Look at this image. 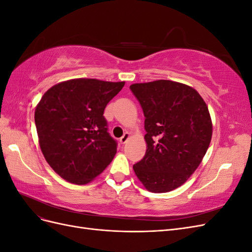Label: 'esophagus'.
Wrapping results in <instances>:
<instances>
[{
	"mask_svg": "<svg viewBox=\"0 0 252 252\" xmlns=\"http://www.w3.org/2000/svg\"><path fill=\"white\" fill-rule=\"evenodd\" d=\"M129 138H130V134H129L128 132H125V133L123 134V136H121V139H120L121 144H125V143L128 141Z\"/></svg>",
	"mask_w": 252,
	"mask_h": 252,
	"instance_id": "1",
	"label": "esophagus"
}]
</instances>
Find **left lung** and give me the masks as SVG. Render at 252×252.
I'll use <instances>...</instances> for the list:
<instances>
[{
    "mask_svg": "<svg viewBox=\"0 0 252 252\" xmlns=\"http://www.w3.org/2000/svg\"><path fill=\"white\" fill-rule=\"evenodd\" d=\"M145 116L147 150L133 165L151 192H168L190 178L206 155L212 135L207 105L185 84L158 80L130 85Z\"/></svg>",
    "mask_w": 252,
    "mask_h": 252,
    "instance_id": "obj_1",
    "label": "left lung"
}]
</instances>
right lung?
Wrapping results in <instances>:
<instances>
[{"instance_id": "1", "label": "right lung", "mask_w": 252, "mask_h": 252, "mask_svg": "<svg viewBox=\"0 0 252 252\" xmlns=\"http://www.w3.org/2000/svg\"><path fill=\"white\" fill-rule=\"evenodd\" d=\"M125 82L73 79L49 88L34 122L45 159L61 178L84 185L102 173L117 154L104 110Z\"/></svg>"}]
</instances>
